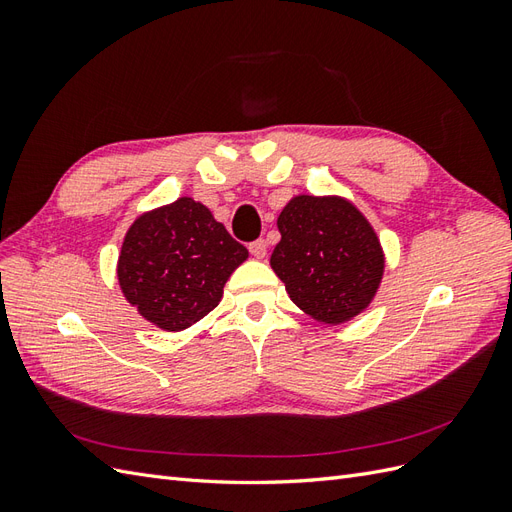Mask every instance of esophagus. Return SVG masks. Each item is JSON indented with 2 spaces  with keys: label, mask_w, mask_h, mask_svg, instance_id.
Here are the masks:
<instances>
[{
  "label": "esophagus",
  "mask_w": 512,
  "mask_h": 512,
  "mask_svg": "<svg viewBox=\"0 0 512 512\" xmlns=\"http://www.w3.org/2000/svg\"><path fill=\"white\" fill-rule=\"evenodd\" d=\"M250 252H252V256H254V258L262 260V258L267 256V243L262 241V239H258V241H254V243H250Z\"/></svg>",
  "instance_id": "esophagus-1"
}]
</instances>
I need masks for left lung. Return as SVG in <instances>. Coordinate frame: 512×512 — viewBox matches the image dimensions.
Returning <instances> with one entry per match:
<instances>
[{
  "label": "left lung",
  "mask_w": 512,
  "mask_h": 512,
  "mask_svg": "<svg viewBox=\"0 0 512 512\" xmlns=\"http://www.w3.org/2000/svg\"><path fill=\"white\" fill-rule=\"evenodd\" d=\"M271 269L290 301L322 324H344L371 305L386 258L374 226L348 198L292 196L277 218Z\"/></svg>",
  "instance_id": "8db88e82"
}]
</instances>
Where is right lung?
Returning <instances> with one entry per match:
<instances>
[{
	"mask_svg": "<svg viewBox=\"0 0 512 512\" xmlns=\"http://www.w3.org/2000/svg\"><path fill=\"white\" fill-rule=\"evenodd\" d=\"M247 256L209 207L181 196L130 224L117 282L147 322L179 333L220 305L226 282Z\"/></svg>",
	"mask_w": 512,
	"mask_h": 512,
	"instance_id": "1",
	"label": "right lung"
}]
</instances>
